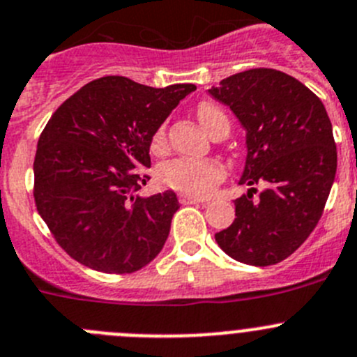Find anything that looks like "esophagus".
I'll return each instance as SVG.
<instances>
[{"mask_svg": "<svg viewBox=\"0 0 357 357\" xmlns=\"http://www.w3.org/2000/svg\"><path fill=\"white\" fill-rule=\"evenodd\" d=\"M208 197H197V195H181L179 202L181 204H199V202H208Z\"/></svg>", "mask_w": 357, "mask_h": 357, "instance_id": "esophagus-1", "label": "esophagus"}]
</instances>
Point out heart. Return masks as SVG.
Instances as JSON below:
<instances>
[{
    "label": "heart",
    "mask_w": 357,
    "mask_h": 357,
    "mask_svg": "<svg viewBox=\"0 0 357 357\" xmlns=\"http://www.w3.org/2000/svg\"><path fill=\"white\" fill-rule=\"evenodd\" d=\"M197 118L206 130H211L218 119L225 118V114L216 105L209 102H202L197 107ZM165 141V130L160 126L153 135V146H162ZM160 179L171 188L186 192V194L206 195L209 194L222 179L225 171L222 163L216 160H199V158H176L163 163L158 171Z\"/></svg>",
    "instance_id": "obj_1"
}]
</instances>
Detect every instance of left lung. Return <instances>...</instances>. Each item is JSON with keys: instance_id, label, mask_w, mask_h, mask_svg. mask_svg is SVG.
<instances>
[{"instance_id": "8db88e82", "label": "left lung", "mask_w": 357, "mask_h": 357, "mask_svg": "<svg viewBox=\"0 0 357 357\" xmlns=\"http://www.w3.org/2000/svg\"><path fill=\"white\" fill-rule=\"evenodd\" d=\"M209 95L246 130V162L231 227L215 234L229 257L250 266L284 261L324 211L336 174V144L324 103L303 82L273 68L245 70ZM254 184L265 186L257 198Z\"/></svg>"}]
</instances>
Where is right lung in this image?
<instances>
[{"label":"right lung","instance_id":"1","mask_svg":"<svg viewBox=\"0 0 357 357\" xmlns=\"http://www.w3.org/2000/svg\"><path fill=\"white\" fill-rule=\"evenodd\" d=\"M194 84L151 88L119 75L86 84L56 109L36 146V211L72 259L111 275L160 254L179 209L172 190L141 197L149 146Z\"/></svg>","mask_w":357,"mask_h":357}]
</instances>
